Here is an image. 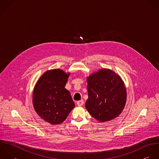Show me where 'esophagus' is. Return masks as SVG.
Returning <instances> with one entry per match:
<instances>
[{"mask_svg": "<svg viewBox=\"0 0 159 159\" xmlns=\"http://www.w3.org/2000/svg\"><path fill=\"white\" fill-rule=\"evenodd\" d=\"M84 100H79V101H78V102H77V105H78V106H79V107H80V106L83 105H84Z\"/></svg>", "mask_w": 159, "mask_h": 159, "instance_id": "esophagus-1", "label": "esophagus"}]
</instances>
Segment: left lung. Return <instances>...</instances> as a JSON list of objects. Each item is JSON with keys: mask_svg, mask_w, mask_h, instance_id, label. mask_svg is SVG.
I'll return each instance as SVG.
<instances>
[{"mask_svg": "<svg viewBox=\"0 0 159 159\" xmlns=\"http://www.w3.org/2000/svg\"><path fill=\"white\" fill-rule=\"evenodd\" d=\"M89 98L85 108L100 122L110 121L123 111L126 102V89L121 78L108 69H102L87 79Z\"/></svg>", "mask_w": 159, "mask_h": 159, "instance_id": "8db88e82", "label": "left lung"}]
</instances>
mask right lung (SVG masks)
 <instances>
[{
	"mask_svg": "<svg viewBox=\"0 0 159 159\" xmlns=\"http://www.w3.org/2000/svg\"><path fill=\"white\" fill-rule=\"evenodd\" d=\"M70 73L56 69L44 72L33 92V105L36 113L52 125L62 123L75 107L70 92L65 89Z\"/></svg>",
	"mask_w": 159,
	"mask_h": 159,
	"instance_id": "1",
	"label": "right lung"
}]
</instances>
